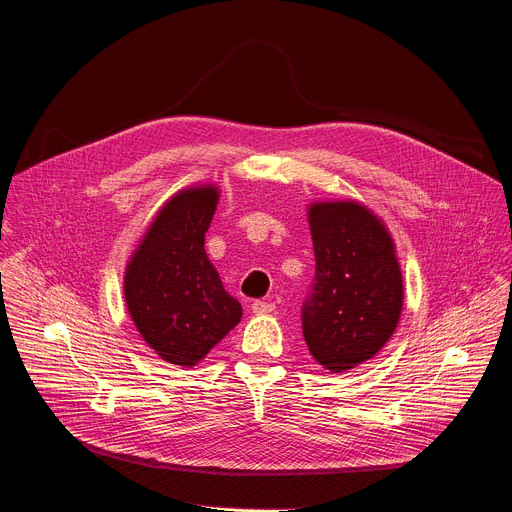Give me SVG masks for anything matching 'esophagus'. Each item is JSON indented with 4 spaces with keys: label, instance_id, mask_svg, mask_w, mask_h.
I'll return each instance as SVG.
<instances>
[{
    "label": "esophagus",
    "instance_id": "1",
    "mask_svg": "<svg viewBox=\"0 0 512 512\" xmlns=\"http://www.w3.org/2000/svg\"><path fill=\"white\" fill-rule=\"evenodd\" d=\"M251 309H253V313H257V315H265V313L275 311V303H271V301H253Z\"/></svg>",
    "mask_w": 512,
    "mask_h": 512
}]
</instances>
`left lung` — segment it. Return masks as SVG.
<instances>
[{
  "label": "left lung",
  "instance_id": "1",
  "mask_svg": "<svg viewBox=\"0 0 512 512\" xmlns=\"http://www.w3.org/2000/svg\"><path fill=\"white\" fill-rule=\"evenodd\" d=\"M315 279L301 309L313 360L346 372L374 358L398 327L402 271L384 223L356 201L309 205Z\"/></svg>",
  "mask_w": 512,
  "mask_h": 512
}]
</instances>
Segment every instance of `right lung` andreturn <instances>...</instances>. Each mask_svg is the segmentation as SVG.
I'll list each match as a JSON object with an SVG mask.
<instances>
[{
    "instance_id": "obj_1",
    "label": "right lung",
    "mask_w": 512,
    "mask_h": 512,
    "mask_svg": "<svg viewBox=\"0 0 512 512\" xmlns=\"http://www.w3.org/2000/svg\"><path fill=\"white\" fill-rule=\"evenodd\" d=\"M217 203L215 185L170 197L126 265L128 313L144 342L175 366L201 362L243 315L205 253Z\"/></svg>"
}]
</instances>
